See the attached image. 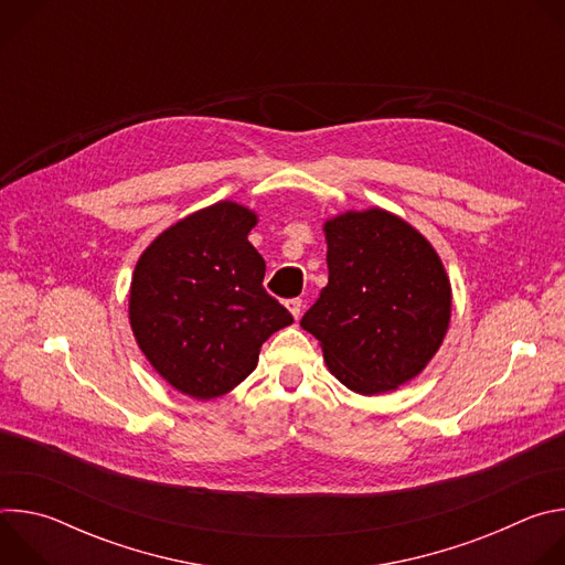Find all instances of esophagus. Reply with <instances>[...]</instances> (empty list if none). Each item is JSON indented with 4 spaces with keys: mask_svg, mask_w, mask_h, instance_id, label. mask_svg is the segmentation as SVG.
<instances>
[{
    "mask_svg": "<svg viewBox=\"0 0 565 565\" xmlns=\"http://www.w3.org/2000/svg\"><path fill=\"white\" fill-rule=\"evenodd\" d=\"M286 308L290 310V315H292L295 319H299V315H301V299H288V301H286Z\"/></svg>",
    "mask_w": 565,
    "mask_h": 565,
    "instance_id": "obj_1",
    "label": "esophagus"
}]
</instances>
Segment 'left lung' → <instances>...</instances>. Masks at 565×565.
I'll return each mask as SVG.
<instances>
[{
	"mask_svg": "<svg viewBox=\"0 0 565 565\" xmlns=\"http://www.w3.org/2000/svg\"><path fill=\"white\" fill-rule=\"evenodd\" d=\"M329 284L301 317L351 391H395L425 371L451 319V281L434 246L382 207L324 221Z\"/></svg>",
	"mask_w": 565,
	"mask_h": 565,
	"instance_id": "left-lung-1",
	"label": "left lung"
}]
</instances>
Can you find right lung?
Returning <instances> with one entry per match:
<instances>
[{
    "mask_svg": "<svg viewBox=\"0 0 565 565\" xmlns=\"http://www.w3.org/2000/svg\"><path fill=\"white\" fill-rule=\"evenodd\" d=\"M255 210L218 201L160 232L136 262L129 324L153 371L194 399L225 395L292 315L264 290L266 262L248 241Z\"/></svg>",
    "mask_w": 565,
    "mask_h": 565,
    "instance_id": "add662e5",
    "label": "right lung"
}]
</instances>
